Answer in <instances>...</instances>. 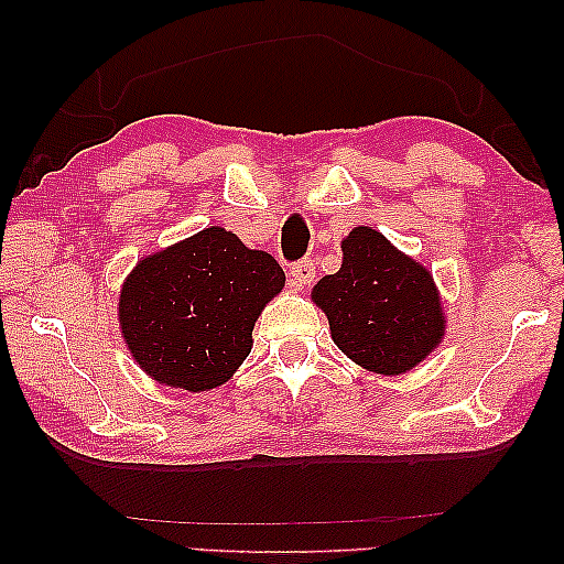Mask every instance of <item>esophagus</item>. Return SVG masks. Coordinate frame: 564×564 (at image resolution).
I'll list each match as a JSON object with an SVG mask.
<instances>
[{
  "mask_svg": "<svg viewBox=\"0 0 564 564\" xmlns=\"http://www.w3.org/2000/svg\"><path fill=\"white\" fill-rule=\"evenodd\" d=\"M290 274H292V282L303 290V288H307V284H313V280H315V264L311 259H303V261H297V264L290 267Z\"/></svg>",
  "mask_w": 564,
  "mask_h": 564,
  "instance_id": "obj_1",
  "label": "esophagus"
}]
</instances>
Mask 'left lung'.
<instances>
[{
    "label": "left lung",
    "instance_id": "obj_1",
    "mask_svg": "<svg viewBox=\"0 0 564 564\" xmlns=\"http://www.w3.org/2000/svg\"><path fill=\"white\" fill-rule=\"evenodd\" d=\"M341 251V269L313 288L334 344L377 375L421 365L442 344L446 323L429 269L367 226L354 228Z\"/></svg>",
    "mask_w": 564,
    "mask_h": 564
}]
</instances>
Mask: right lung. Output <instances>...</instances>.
<instances>
[{"mask_svg": "<svg viewBox=\"0 0 564 564\" xmlns=\"http://www.w3.org/2000/svg\"><path fill=\"white\" fill-rule=\"evenodd\" d=\"M282 288L272 253L210 226L138 261L120 290L122 338L159 384L213 390L249 357L253 323Z\"/></svg>", "mask_w": 564, "mask_h": 564, "instance_id": "obj_1", "label": "right lung"}]
</instances>
